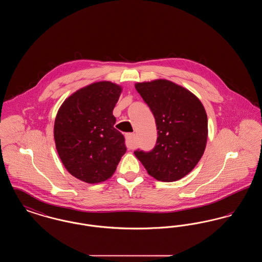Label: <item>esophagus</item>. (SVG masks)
<instances>
[{
    "mask_svg": "<svg viewBox=\"0 0 262 262\" xmlns=\"http://www.w3.org/2000/svg\"><path fill=\"white\" fill-rule=\"evenodd\" d=\"M135 138H136L135 134H126L125 135V143H126V146L128 148H134L135 147V145H136Z\"/></svg>",
    "mask_w": 262,
    "mask_h": 262,
    "instance_id": "esophagus-1",
    "label": "esophagus"
}]
</instances>
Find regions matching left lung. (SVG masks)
Returning <instances> with one entry per match:
<instances>
[{"label": "left lung", "mask_w": 262, "mask_h": 262, "mask_svg": "<svg viewBox=\"0 0 262 262\" xmlns=\"http://www.w3.org/2000/svg\"><path fill=\"white\" fill-rule=\"evenodd\" d=\"M153 113L157 142L150 152L135 151L147 173L161 182H174L196 166L206 147L208 122L200 100L187 88L155 79L135 84Z\"/></svg>", "instance_id": "8db88e82"}]
</instances>
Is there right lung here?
<instances>
[{
	"label": "right lung",
	"instance_id": "1",
	"mask_svg": "<svg viewBox=\"0 0 262 262\" xmlns=\"http://www.w3.org/2000/svg\"><path fill=\"white\" fill-rule=\"evenodd\" d=\"M122 90L111 81L91 83L69 96L57 113L54 138L58 154L67 171L84 183L110 179L126 151L113 115Z\"/></svg>",
	"mask_w": 262,
	"mask_h": 262
}]
</instances>
